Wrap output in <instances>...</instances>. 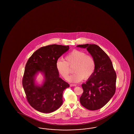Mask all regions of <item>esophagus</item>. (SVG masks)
<instances>
[{"mask_svg": "<svg viewBox=\"0 0 134 134\" xmlns=\"http://www.w3.org/2000/svg\"><path fill=\"white\" fill-rule=\"evenodd\" d=\"M76 86V85H75V84H71L70 85V86Z\"/></svg>", "mask_w": 134, "mask_h": 134, "instance_id": "1", "label": "esophagus"}]
</instances>
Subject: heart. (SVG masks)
Listing matches in <instances>:
<instances>
[{"label": "heart", "mask_w": 134, "mask_h": 134, "mask_svg": "<svg viewBox=\"0 0 134 134\" xmlns=\"http://www.w3.org/2000/svg\"><path fill=\"white\" fill-rule=\"evenodd\" d=\"M65 60H57L56 67L59 73L64 79H67L71 72L70 67L74 66L75 73L68 80L72 82H79L83 79L86 80L93 75L96 64L93 57L81 51L73 50L65 57Z\"/></svg>", "instance_id": "1"}]
</instances>
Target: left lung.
Wrapping results in <instances>:
<instances>
[{
    "mask_svg": "<svg viewBox=\"0 0 134 134\" xmlns=\"http://www.w3.org/2000/svg\"><path fill=\"white\" fill-rule=\"evenodd\" d=\"M77 47L86 48L96 64L93 75L81 85L83 92L80 98V103L88 110H99L105 105L115 93L116 72L110 57L97 45L87 44Z\"/></svg>",
    "mask_w": 134,
    "mask_h": 134,
    "instance_id": "1",
    "label": "left lung"
}]
</instances>
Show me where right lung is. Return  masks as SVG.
Segmentation results:
<instances>
[{
  "instance_id": "1",
  "label": "right lung",
  "mask_w": 134,
  "mask_h": 134,
  "mask_svg": "<svg viewBox=\"0 0 134 134\" xmlns=\"http://www.w3.org/2000/svg\"><path fill=\"white\" fill-rule=\"evenodd\" d=\"M69 49V46L53 45L42 47L29 58L25 67L22 84L30 105L43 113H50L62 104V94L69 84L59 77L56 67L58 59ZM40 71L45 80L41 87L35 85L34 77Z\"/></svg>"
}]
</instances>
